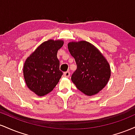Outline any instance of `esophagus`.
<instances>
[{"label":"esophagus","instance_id":"34e87169","mask_svg":"<svg viewBox=\"0 0 135 135\" xmlns=\"http://www.w3.org/2000/svg\"><path fill=\"white\" fill-rule=\"evenodd\" d=\"M70 75V73L69 71H66V72H64V74H63V76L65 77H69Z\"/></svg>","mask_w":135,"mask_h":135}]
</instances>
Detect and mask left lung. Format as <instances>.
Returning <instances> with one entry per match:
<instances>
[{
  "instance_id": "1",
  "label": "left lung",
  "mask_w": 135,
  "mask_h": 135,
  "mask_svg": "<svg viewBox=\"0 0 135 135\" xmlns=\"http://www.w3.org/2000/svg\"><path fill=\"white\" fill-rule=\"evenodd\" d=\"M70 53L75 59L77 69L71 80L77 88L88 96L103 89L110 77V67L101 52L87 41L70 42Z\"/></svg>"
}]
</instances>
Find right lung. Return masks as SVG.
<instances>
[{
  "mask_svg": "<svg viewBox=\"0 0 135 135\" xmlns=\"http://www.w3.org/2000/svg\"><path fill=\"white\" fill-rule=\"evenodd\" d=\"M63 45L61 40H49L42 43L26 60L23 66L25 80L37 95L42 97L52 91L63 75L57 58L58 49Z\"/></svg>",
  "mask_w": 135,
  "mask_h": 135,
  "instance_id": "1",
  "label": "right lung"
}]
</instances>
